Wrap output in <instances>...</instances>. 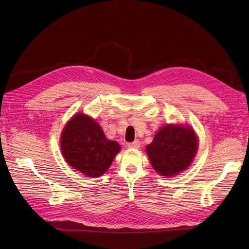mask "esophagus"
<instances>
[{
  "mask_svg": "<svg viewBox=\"0 0 249 249\" xmlns=\"http://www.w3.org/2000/svg\"><path fill=\"white\" fill-rule=\"evenodd\" d=\"M140 147V141L139 140H135L132 143L128 144V148H132V149H138Z\"/></svg>",
  "mask_w": 249,
  "mask_h": 249,
  "instance_id": "1",
  "label": "esophagus"
}]
</instances>
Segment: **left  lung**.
<instances>
[{
  "label": "left lung",
  "instance_id": "left-lung-1",
  "mask_svg": "<svg viewBox=\"0 0 249 249\" xmlns=\"http://www.w3.org/2000/svg\"><path fill=\"white\" fill-rule=\"evenodd\" d=\"M198 149L197 137L189 126L166 125L155 136L146 151L153 167L163 176L186 169Z\"/></svg>",
  "mask_w": 249,
  "mask_h": 249
}]
</instances>
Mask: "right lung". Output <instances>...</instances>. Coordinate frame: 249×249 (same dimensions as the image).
<instances>
[{"label":"right lung","mask_w":249,"mask_h":249,"mask_svg":"<svg viewBox=\"0 0 249 249\" xmlns=\"http://www.w3.org/2000/svg\"><path fill=\"white\" fill-rule=\"evenodd\" d=\"M61 150L70 166L85 175L98 177L108 169L120 146L106 139L92 118L79 113L62 132Z\"/></svg>","instance_id":"1"}]
</instances>
